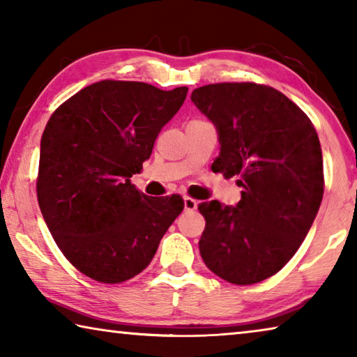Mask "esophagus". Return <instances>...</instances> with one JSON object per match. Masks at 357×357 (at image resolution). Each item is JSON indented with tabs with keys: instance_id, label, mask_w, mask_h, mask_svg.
<instances>
[{
	"instance_id": "obj_1",
	"label": "esophagus",
	"mask_w": 357,
	"mask_h": 357,
	"mask_svg": "<svg viewBox=\"0 0 357 357\" xmlns=\"http://www.w3.org/2000/svg\"><path fill=\"white\" fill-rule=\"evenodd\" d=\"M198 206V202L193 200L190 197H184V209L185 211H195Z\"/></svg>"
}]
</instances>
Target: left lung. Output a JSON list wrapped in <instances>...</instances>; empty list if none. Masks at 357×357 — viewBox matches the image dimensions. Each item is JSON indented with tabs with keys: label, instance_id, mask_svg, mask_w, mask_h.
<instances>
[{
	"label": "left lung",
	"instance_id": "obj_1",
	"mask_svg": "<svg viewBox=\"0 0 357 357\" xmlns=\"http://www.w3.org/2000/svg\"><path fill=\"white\" fill-rule=\"evenodd\" d=\"M190 99L219 132L214 173L239 176L244 189L236 208L198 204L206 220L202 258L223 280L258 283L293 258L315 220L324 192L318 134L293 100L266 84L213 83Z\"/></svg>",
	"mask_w": 357,
	"mask_h": 357
}]
</instances>
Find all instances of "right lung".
<instances>
[{
  "label": "right lung",
  "mask_w": 357,
  "mask_h": 357,
  "mask_svg": "<svg viewBox=\"0 0 357 357\" xmlns=\"http://www.w3.org/2000/svg\"><path fill=\"white\" fill-rule=\"evenodd\" d=\"M189 88L102 80L59 105L40 140V213L70 264L100 283L132 279L151 263L184 209L179 195L148 197L130 183Z\"/></svg>",
  "instance_id": "1"
}]
</instances>
